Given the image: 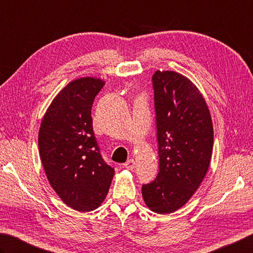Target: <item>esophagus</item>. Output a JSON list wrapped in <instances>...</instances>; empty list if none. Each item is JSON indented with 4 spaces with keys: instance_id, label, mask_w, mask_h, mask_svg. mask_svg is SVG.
<instances>
[{
    "instance_id": "esophagus-1",
    "label": "esophagus",
    "mask_w": 253,
    "mask_h": 253,
    "mask_svg": "<svg viewBox=\"0 0 253 253\" xmlns=\"http://www.w3.org/2000/svg\"><path fill=\"white\" fill-rule=\"evenodd\" d=\"M125 168L126 169H130V170H132V169H134V168H135V162L133 161V160H128V161H126L125 164Z\"/></svg>"
}]
</instances>
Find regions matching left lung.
I'll return each instance as SVG.
<instances>
[{"label":"left lung","mask_w":253,"mask_h":253,"mask_svg":"<svg viewBox=\"0 0 253 253\" xmlns=\"http://www.w3.org/2000/svg\"><path fill=\"white\" fill-rule=\"evenodd\" d=\"M154 89L160 171L142 185L146 206L170 213L189 201L211 164L213 128L211 112L199 90L175 71H155Z\"/></svg>","instance_id":"left-lung-1"}]
</instances>
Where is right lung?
Here are the masks:
<instances>
[{
    "label": "right lung",
    "instance_id": "obj_1",
    "mask_svg": "<svg viewBox=\"0 0 253 253\" xmlns=\"http://www.w3.org/2000/svg\"><path fill=\"white\" fill-rule=\"evenodd\" d=\"M101 79L69 83L52 100L38 133L47 178L67 206L91 211L104 201L114 169L103 161L93 133L91 108L103 88Z\"/></svg>",
    "mask_w": 253,
    "mask_h": 253
}]
</instances>
